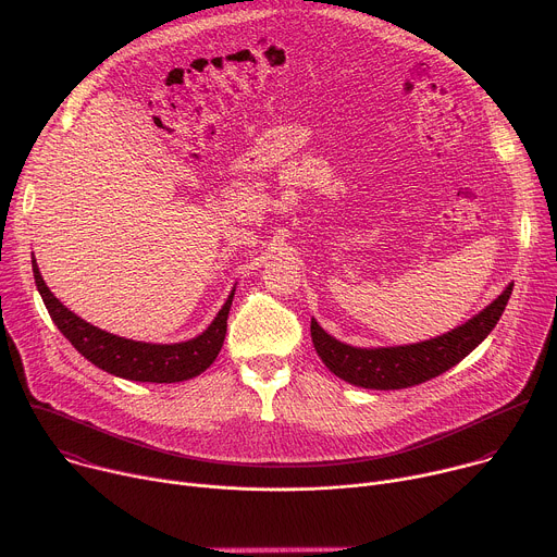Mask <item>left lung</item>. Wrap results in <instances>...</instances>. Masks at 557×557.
<instances>
[{"label": "left lung", "instance_id": "obj_1", "mask_svg": "<svg viewBox=\"0 0 557 557\" xmlns=\"http://www.w3.org/2000/svg\"><path fill=\"white\" fill-rule=\"evenodd\" d=\"M511 290L513 284L458 329L410 346L355 348L331 337L314 320H310V337L317 355L339 379L368 389H401L430 381L462 361L494 331Z\"/></svg>", "mask_w": 557, "mask_h": 557}]
</instances>
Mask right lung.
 Segmentation results:
<instances>
[{"instance_id":"1","label":"right lung","mask_w":557,"mask_h":557,"mask_svg":"<svg viewBox=\"0 0 557 557\" xmlns=\"http://www.w3.org/2000/svg\"><path fill=\"white\" fill-rule=\"evenodd\" d=\"M33 273L37 290L52 317L54 326L88 361H92L97 368L114 376L140 383L187 381L205 372L215 361L224 344L226 317L233 301V290L226 297L220 312L215 314V320L202 335L181 344H145L106 333L82 320V317H76L72 310H67L46 286L35 258Z\"/></svg>"}]
</instances>
